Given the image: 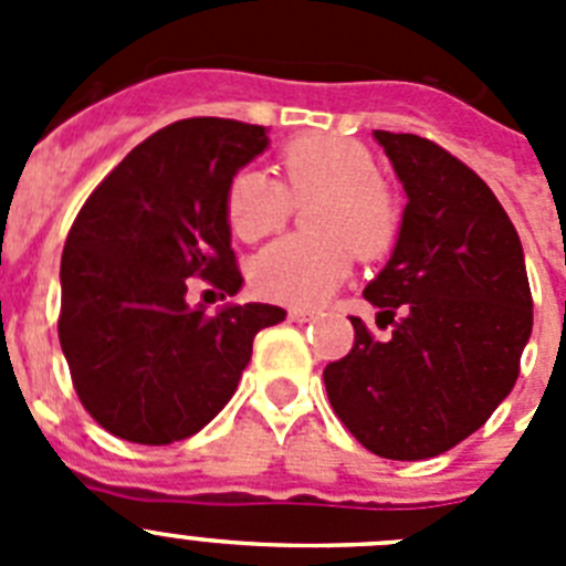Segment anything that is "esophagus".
<instances>
[{
	"label": "esophagus",
	"instance_id": "esophagus-1",
	"mask_svg": "<svg viewBox=\"0 0 566 566\" xmlns=\"http://www.w3.org/2000/svg\"><path fill=\"white\" fill-rule=\"evenodd\" d=\"M314 317H317V312H312V308H289V319H294V323H308Z\"/></svg>",
	"mask_w": 566,
	"mask_h": 566
}]
</instances>
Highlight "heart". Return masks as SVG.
<instances>
[{
	"mask_svg": "<svg viewBox=\"0 0 566 566\" xmlns=\"http://www.w3.org/2000/svg\"><path fill=\"white\" fill-rule=\"evenodd\" d=\"M286 187L263 169H240L227 189L234 234L260 240L277 232L294 201H308L314 232L289 234L254 258L252 280L263 297L319 306L348 277L354 254L379 258L399 234V201L377 175L371 149L348 138H308L280 153Z\"/></svg>",
	"mask_w": 566,
	"mask_h": 566,
	"instance_id": "1",
	"label": "heart"
}]
</instances>
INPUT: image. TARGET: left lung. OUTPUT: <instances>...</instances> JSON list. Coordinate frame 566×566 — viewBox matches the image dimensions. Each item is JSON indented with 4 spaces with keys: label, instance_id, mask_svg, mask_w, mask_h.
Returning <instances> with one entry per match:
<instances>
[{
    "label": "left lung",
    "instance_id": "obj_1",
    "mask_svg": "<svg viewBox=\"0 0 566 566\" xmlns=\"http://www.w3.org/2000/svg\"><path fill=\"white\" fill-rule=\"evenodd\" d=\"M374 138L408 198L397 247L363 292L391 339L352 317L354 348L326 365L323 382L359 444L417 462L479 431L513 391L533 297L522 240L488 184L428 138Z\"/></svg>",
    "mask_w": 566,
    "mask_h": 566
}]
</instances>
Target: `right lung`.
Here are the masks:
<instances>
[{"instance_id": "1", "label": "right lung", "mask_w": 566, "mask_h": 566, "mask_svg": "<svg viewBox=\"0 0 566 566\" xmlns=\"http://www.w3.org/2000/svg\"><path fill=\"white\" fill-rule=\"evenodd\" d=\"M269 147L266 127L184 118L158 129L90 195L62 254L59 343L90 417L113 437L169 444L232 399L269 303H187V280L243 286L227 189Z\"/></svg>"}]
</instances>
